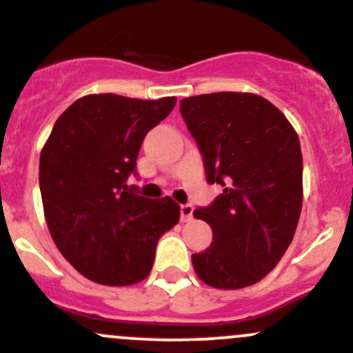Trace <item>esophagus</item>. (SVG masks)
<instances>
[{"label": "esophagus", "instance_id": "esophagus-1", "mask_svg": "<svg viewBox=\"0 0 353 353\" xmlns=\"http://www.w3.org/2000/svg\"><path fill=\"white\" fill-rule=\"evenodd\" d=\"M193 206L181 205V222H191L193 220Z\"/></svg>", "mask_w": 353, "mask_h": 353}]
</instances>
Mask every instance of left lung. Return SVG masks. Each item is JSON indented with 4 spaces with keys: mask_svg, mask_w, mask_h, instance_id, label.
<instances>
[{
    "mask_svg": "<svg viewBox=\"0 0 353 353\" xmlns=\"http://www.w3.org/2000/svg\"><path fill=\"white\" fill-rule=\"evenodd\" d=\"M210 184L223 193L194 219L213 243L191 256L206 285L236 290L268 275L294 239L302 210V152L285 114L248 92H216L181 101Z\"/></svg>",
    "mask_w": 353,
    "mask_h": 353,
    "instance_id": "left-lung-1",
    "label": "left lung"
}]
</instances>
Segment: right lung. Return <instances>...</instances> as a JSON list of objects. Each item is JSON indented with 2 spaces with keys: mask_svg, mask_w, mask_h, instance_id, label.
<instances>
[{
  "mask_svg": "<svg viewBox=\"0 0 353 353\" xmlns=\"http://www.w3.org/2000/svg\"><path fill=\"white\" fill-rule=\"evenodd\" d=\"M176 102L85 95L58 117L42 147L39 184L48 229L59 252L92 282H141L160 236L179 222L172 198L140 196L126 184L145 134Z\"/></svg>",
  "mask_w": 353,
  "mask_h": 353,
  "instance_id": "add662e5",
  "label": "right lung"
}]
</instances>
